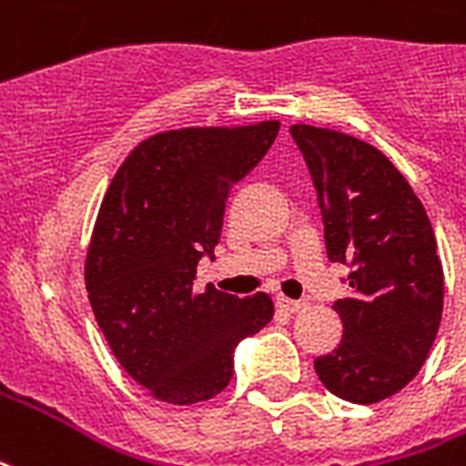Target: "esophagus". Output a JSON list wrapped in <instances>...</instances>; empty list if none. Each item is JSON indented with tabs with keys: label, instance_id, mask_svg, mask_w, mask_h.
Here are the masks:
<instances>
[{
	"label": "esophagus",
	"instance_id": "obj_1",
	"mask_svg": "<svg viewBox=\"0 0 466 466\" xmlns=\"http://www.w3.org/2000/svg\"><path fill=\"white\" fill-rule=\"evenodd\" d=\"M277 306H279V309H281V311H286V313H299L303 309V306H306V303H303V301H291V299H284V296H279Z\"/></svg>",
	"mask_w": 466,
	"mask_h": 466
}]
</instances>
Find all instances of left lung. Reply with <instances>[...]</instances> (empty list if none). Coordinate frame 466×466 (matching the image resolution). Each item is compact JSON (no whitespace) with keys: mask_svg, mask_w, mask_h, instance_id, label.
<instances>
[{"mask_svg":"<svg viewBox=\"0 0 466 466\" xmlns=\"http://www.w3.org/2000/svg\"><path fill=\"white\" fill-rule=\"evenodd\" d=\"M319 198L329 259L350 268L333 303L343 339L313 360L333 395L373 405L417 375L442 320L444 274L425 207L378 150L329 127L291 126Z\"/></svg>","mask_w":466,"mask_h":466,"instance_id":"obj_1","label":"left lung"}]
</instances>
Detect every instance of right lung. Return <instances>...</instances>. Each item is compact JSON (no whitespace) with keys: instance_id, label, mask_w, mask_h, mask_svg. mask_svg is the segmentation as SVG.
Segmentation results:
<instances>
[{"instance_id":"add662e5","label":"right lung","mask_w":466,"mask_h":466,"mask_svg":"<svg viewBox=\"0 0 466 466\" xmlns=\"http://www.w3.org/2000/svg\"><path fill=\"white\" fill-rule=\"evenodd\" d=\"M277 133V120L157 133L103 198L86 257L88 301L123 370L163 402L222 392L237 343L274 316L267 294L239 299L212 284L198 294L192 284L199 259H215L229 189Z\"/></svg>"}]
</instances>
